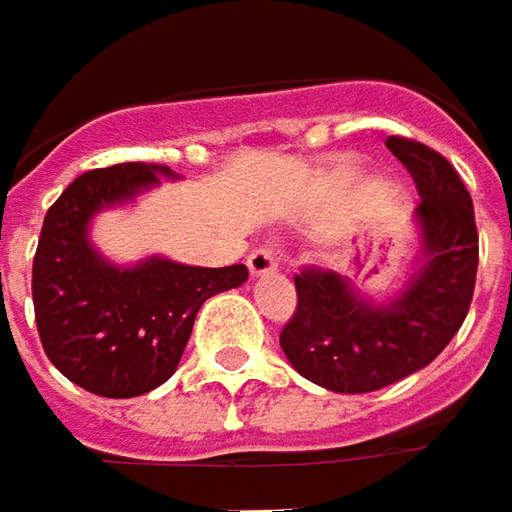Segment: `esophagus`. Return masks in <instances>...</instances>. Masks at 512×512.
<instances>
[{
	"instance_id": "esophagus-1",
	"label": "esophagus",
	"mask_w": 512,
	"mask_h": 512,
	"mask_svg": "<svg viewBox=\"0 0 512 512\" xmlns=\"http://www.w3.org/2000/svg\"><path fill=\"white\" fill-rule=\"evenodd\" d=\"M248 270H250V276H267V273H276V270H279V250L270 248V245H262V248L250 250Z\"/></svg>"
}]
</instances>
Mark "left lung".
Wrapping results in <instances>:
<instances>
[{
  "label": "left lung",
  "instance_id": "left-lung-1",
  "mask_svg": "<svg viewBox=\"0 0 512 512\" xmlns=\"http://www.w3.org/2000/svg\"><path fill=\"white\" fill-rule=\"evenodd\" d=\"M389 152L420 191L425 264L389 307L360 301L335 270L296 273L298 304L279 344L298 375L329 392L363 394L428 366L451 344L471 310L479 233L473 202L456 168L411 137L392 135Z\"/></svg>",
  "mask_w": 512,
  "mask_h": 512
}]
</instances>
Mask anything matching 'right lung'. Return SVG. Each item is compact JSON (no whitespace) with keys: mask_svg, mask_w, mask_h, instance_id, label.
Wrapping results in <instances>:
<instances>
[{"mask_svg":"<svg viewBox=\"0 0 512 512\" xmlns=\"http://www.w3.org/2000/svg\"><path fill=\"white\" fill-rule=\"evenodd\" d=\"M171 168L118 163L72 180L41 225L33 256V310L50 363L101 397H137L174 375L200 307L248 281L245 264L188 267L149 259L104 262L87 239L101 208L132 200Z\"/></svg>","mask_w":512,"mask_h":512,"instance_id":"1","label":"right lung"}]
</instances>
